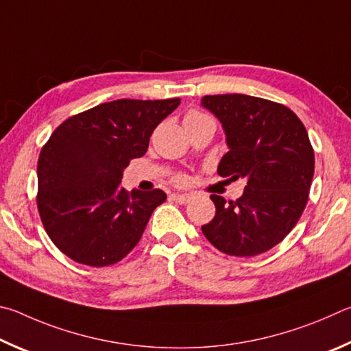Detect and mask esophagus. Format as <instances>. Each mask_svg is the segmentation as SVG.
<instances>
[{
    "label": "esophagus",
    "mask_w": 351,
    "mask_h": 351,
    "mask_svg": "<svg viewBox=\"0 0 351 351\" xmlns=\"http://www.w3.org/2000/svg\"><path fill=\"white\" fill-rule=\"evenodd\" d=\"M169 199L172 202H176V204H180V205H185V204H189L193 199L191 194H171Z\"/></svg>",
    "instance_id": "obj_1"
}]
</instances>
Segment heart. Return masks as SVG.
<instances>
[{
  "instance_id": "1",
  "label": "heart",
  "mask_w": 351,
  "mask_h": 351,
  "mask_svg": "<svg viewBox=\"0 0 351 351\" xmlns=\"http://www.w3.org/2000/svg\"><path fill=\"white\" fill-rule=\"evenodd\" d=\"M205 114L199 112V110H189V112L185 115V119H183V123H188V121H194V120H200V119H205Z\"/></svg>"
}]
</instances>
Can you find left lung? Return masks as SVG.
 Segmentation results:
<instances>
[{
    "label": "left lung",
    "instance_id": "obj_1",
    "mask_svg": "<svg viewBox=\"0 0 351 351\" xmlns=\"http://www.w3.org/2000/svg\"><path fill=\"white\" fill-rule=\"evenodd\" d=\"M202 106L222 123L230 149L217 174L247 180L236 202L211 195L216 216L202 231L225 254L265 253L294 228L308 200L315 152L306 129L291 109L259 97L205 95Z\"/></svg>",
    "mask_w": 351,
    "mask_h": 351
}]
</instances>
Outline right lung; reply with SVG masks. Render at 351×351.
<instances>
[{"mask_svg":"<svg viewBox=\"0 0 351 351\" xmlns=\"http://www.w3.org/2000/svg\"><path fill=\"white\" fill-rule=\"evenodd\" d=\"M180 104L121 98L67 119L38 158V205L51 241L72 261L106 267L138 243L162 189L131 193L120 186L132 158L145 156L154 129Z\"/></svg>","mask_w":351,"mask_h":351,"instance_id":"obj_1","label":"right lung"}]
</instances>
